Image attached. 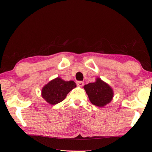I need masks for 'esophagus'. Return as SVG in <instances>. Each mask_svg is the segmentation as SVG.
<instances>
[{"label": "esophagus", "instance_id": "obj_1", "mask_svg": "<svg viewBox=\"0 0 152 152\" xmlns=\"http://www.w3.org/2000/svg\"><path fill=\"white\" fill-rule=\"evenodd\" d=\"M76 84H77V86L82 87V86H83V85H84V82L82 81H78L76 82Z\"/></svg>", "mask_w": 152, "mask_h": 152}]
</instances>
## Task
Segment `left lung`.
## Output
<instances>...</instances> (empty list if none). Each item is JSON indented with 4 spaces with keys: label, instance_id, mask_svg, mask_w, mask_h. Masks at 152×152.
I'll list each match as a JSON object with an SVG mask.
<instances>
[{
    "label": "left lung",
    "instance_id": "obj_1",
    "mask_svg": "<svg viewBox=\"0 0 152 152\" xmlns=\"http://www.w3.org/2000/svg\"><path fill=\"white\" fill-rule=\"evenodd\" d=\"M83 88L93 104L103 107L112 101L114 93L107 83L97 78L94 83L85 85Z\"/></svg>",
    "mask_w": 152,
    "mask_h": 152
}]
</instances>
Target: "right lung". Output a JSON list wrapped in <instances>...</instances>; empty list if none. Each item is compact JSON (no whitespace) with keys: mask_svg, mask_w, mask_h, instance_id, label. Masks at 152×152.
<instances>
[{"mask_svg":"<svg viewBox=\"0 0 152 152\" xmlns=\"http://www.w3.org/2000/svg\"><path fill=\"white\" fill-rule=\"evenodd\" d=\"M76 87L74 81H64L57 78L45 86L42 90V96L51 104H56L65 99L67 94Z\"/></svg>","mask_w":152,"mask_h":152,"instance_id":"right-lung-1","label":"right lung"}]
</instances>
